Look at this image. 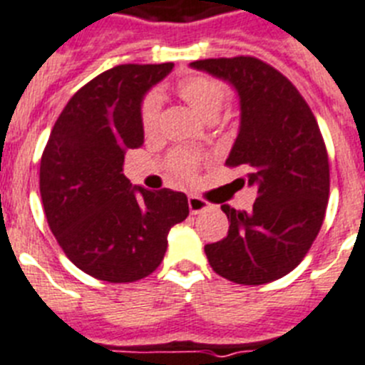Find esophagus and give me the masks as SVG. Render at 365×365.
Masks as SVG:
<instances>
[{
    "label": "esophagus",
    "instance_id": "obj_1",
    "mask_svg": "<svg viewBox=\"0 0 365 365\" xmlns=\"http://www.w3.org/2000/svg\"><path fill=\"white\" fill-rule=\"evenodd\" d=\"M187 202H189V211H191L192 215H198L202 213V211H205V209L211 207L209 202H205L204 198H198V196H192V195L187 198Z\"/></svg>",
    "mask_w": 365,
    "mask_h": 365
}]
</instances>
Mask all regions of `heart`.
<instances>
[{"mask_svg":"<svg viewBox=\"0 0 365 365\" xmlns=\"http://www.w3.org/2000/svg\"><path fill=\"white\" fill-rule=\"evenodd\" d=\"M176 91L191 108L200 113L207 121H215L220 113L222 106L227 99V88L222 81L209 75H192L185 77L176 84ZM161 113V99L158 91H150L145 95L139 117H141V126L147 134L156 132L160 125ZM169 169L176 176H191L195 174L196 165H198V156L185 150L173 152L167 160Z\"/></svg>","mask_w":365,"mask_h":365,"instance_id":"heart-1","label":"heart"}]
</instances>
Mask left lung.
I'll return each mask as SVG.
<instances>
[{"label":"left lung","mask_w":365,"mask_h":365,"mask_svg":"<svg viewBox=\"0 0 365 365\" xmlns=\"http://www.w3.org/2000/svg\"><path fill=\"white\" fill-rule=\"evenodd\" d=\"M191 68L239 93V135L226 165L246 170V182L257 187L250 211L220 205L230 230L205 244V255L233 283H270L303 261L325 218L329 156L322 132L292 82L255 56L196 60Z\"/></svg>","instance_id":"left-lung-1"}]
</instances>
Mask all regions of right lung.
Returning <instances> with one entry per match:
<instances>
[{
  "mask_svg": "<svg viewBox=\"0 0 365 365\" xmlns=\"http://www.w3.org/2000/svg\"><path fill=\"white\" fill-rule=\"evenodd\" d=\"M174 64H121L73 95L40 160V195L69 261L108 283L147 277L163 261L170 227L185 220L183 192L132 187L125 154L143 145L141 101Z\"/></svg>",
  "mask_w": 365,
  "mask_h": 365,
  "instance_id": "obj_1",
  "label": "right lung"
}]
</instances>
